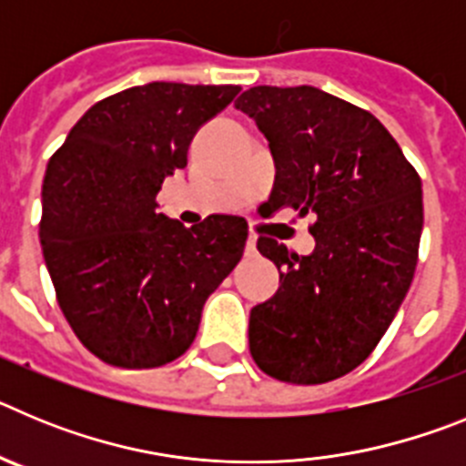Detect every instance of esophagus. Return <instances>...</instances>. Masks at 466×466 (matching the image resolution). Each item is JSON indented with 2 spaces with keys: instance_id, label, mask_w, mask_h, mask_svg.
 <instances>
[{
  "instance_id": "esophagus-1",
  "label": "esophagus",
  "mask_w": 466,
  "mask_h": 466,
  "mask_svg": "<svg viewBox=\"0 0 466 466\" xmlns=\"http://www.w3.org/2000/svg\"><path fill=\"white\" fill-rule=\"evenodd\" d=\"M247 254H257V236H249V240H247Z\"/></svg>"
}]
</instances>
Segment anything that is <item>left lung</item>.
I'll return each instance as SVG.
<instances>
[{
    "instance_id": "left-lung-1",
    "label": "left lung",
    "mask_w": 466,
    "mask_h": 466,
    "mask_svg": "<svg viewBox=\"0 0 466 466\" xmlns=\"http://www.w3.org/2000/svg\"><path fill=\"white\" fill-rule=\"evenodd\" d=\"M236 106L270 144L278 167L270 212L317 217L310 257L258 236L279 289L249 312V352L275 380H336L376 350L413 282L422 182L371 111L336 95L254 86Z\"/></svg>"
}]
</instances>
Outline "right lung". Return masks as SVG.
Listing matches in <instances>:
<instances>
[{"label":"right lung","mask_w":466,"mask_h":466,"mask_svg":"<svg viewBox=\"0 0 466 466\" xmlns=\"http://www.w3.org/2000/svg\"><path fill=\"white\" fill-rule=\"evenodd\" d=\"M240 86L154 81L90 106L51 156L39 238L57 306L97 360L156 369L191 348L205 300L236 268L249 226L212 214L187 228L156 212L205 121Z\"/></svg>","instance_id":"1"}]
</instances>
